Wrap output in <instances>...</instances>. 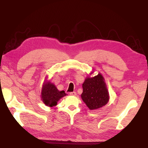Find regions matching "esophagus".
I'll return each instance as SVG.
<instances>
[{
	"label": "esophagus",
	"mask_w": 148,
	"mask_h": 148,
	"mask_svg": "<svg viewBox=\"0 0 148 148\" xmlns=\"http://www.w3.org/2000/svg\"><path fill=\"white\" fill-rule=\"evenodd\" d=\"M69 94L71 95H73V96H75V95H77V94H76V92H70V93H69Z\"/></svg>",
	"instance_id": "1"
}]
</instances>
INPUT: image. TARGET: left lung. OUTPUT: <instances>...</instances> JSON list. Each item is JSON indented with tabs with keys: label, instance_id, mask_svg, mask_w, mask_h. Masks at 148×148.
Wrapping results in <instances>:
<instances>
[{
	"label": "left lung",
	"instance_id": "1",
	"mask_svg": "<svg viewBox=\"0 0 148 148\" xmlns=\"http://www.w3.org/2000/svg\"><path fill=\"white\" fill-rule=\"evenodd\" d=\"M82 87V99L90 110L98 109L107 104L109 94L104 77L100 73L94 77H86Z\"/></svg>",
	"mask_w": 148,
	"mask_h": 148
}]
</instances>
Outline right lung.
<instances>
[{"mask_svg": "<svg viewBox=\"0 0 148 148\" xmlns=\"http://www.w3.org/2000/svg\"><path fill=\"white\" fill-rule=\"evenodd\" d=\"M66 95L64 90L59 91L53 83L50 82L44 83L41 90V99L47 106L52 107L56 106L58 101Z\"/></svg>", "mask_w": 148, "mask_h": 148, "instance_id": "obj_1", "label": "right lung"}]
</instances>
